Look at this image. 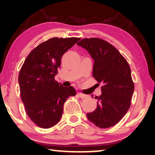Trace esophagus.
I'll use <instances>...</instances> for the list:
<instances>
[{"label":"esophagus","instance_id":"34e87169","mask_svg":"<svg viewBox=\"0 0 155 155\" xmlns=\"http://www.w3.org/2000/svg\"><path fill=\"white\" fill-rule=\"evenodd\" d=\"M78 95L81 99H85V98H87V95L84 94H83V93H82V92H78Z\"/></svg>","mask_w":155,"mask_h":155}]
</instances>
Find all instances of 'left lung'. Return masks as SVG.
Segmentation results:
<instances>
[{"instance_id":"8db88e82","label":"left lung","mask_w":155,"mask_h":155,"mask_svg":"<svg viewBox=\"0 0 155 155\" xmlns=\"http://www.w3.org/2000/svg\"><path fill=\"white\" fill-rule=\"evenodd\" d=\"M94 59L92 75L102 83L101 94L97 97V109L87 113L88 119L98 128H108L118 124L131 104L134 82L130 68L120 53L105 40L84 38L77 44Z\"/></svg>"}]
</instances>
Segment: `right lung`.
<instances>
[{"label": "right lung", "instance_id": "1", "mask_svg": "<svg viewBox=\"0 0 155 155\" xmlns=\"http://www.w3.org/2000/svg\"><path fill=\"white\" fill-rule=\"evenodd\" d=\"M80 39L54 37L42 42L29 53L21 68V99L29 118L40 128H49L58 124L65 101L76 94L73 87H63L54 78L63 55Z\"/></svg>", "mask_w": 155, "mask_h": 155}]
</instances>
